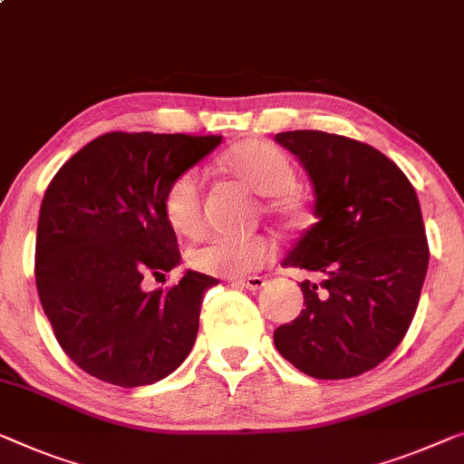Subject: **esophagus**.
<instances>
[{
    "label": "esophagus",
    "instance_id": "obj_1",
    "mask_svg": "<svg viewBox=\"0 0 464 464\" xmlns=\"http://www.w3.org/2000/svg\"><path fill=\"white\" fill-rule=\"evenodd\" d=\"M234 284H240L242 288H248V290H259L266 286V280L259 276H248V277H234L232 280Z\"/></svg>",
    "mask_w": 464,
    "mask_h": 464
}]
</instances>
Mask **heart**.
Masks as SVG:
<instances>
[{"label":"heart","instance_id":"1","mask_svg":"<svg viewBox=\"0 0 464 464\" xmlns=\"http://www.w3.org/2000/svg\"><path fill=\"white\" fill-rule=\"evenodd\" d=\"M224 168L261 197H269V211L296 216V172L288 155L266 140H245L224 155ZM168 224L182 237H195L203 227V178L197 169L176 176L163 192ZM274 256L272 240L266 237L213 234L190 251V263L211 276H242L266 266Z\"/></svg>","mask_w":464,"mask_h":464}]
</instances>
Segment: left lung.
I'll use <instances>...</instances> for the list:
<instances>
[{"label": "left lung", "instance_id": "left-lung-1", "mask_svg": "<svg viewBox=\"0 0 464 464\" xmlns=\"http://www.w3.org/2000/svg\"><path fill=\"white\" fill-rule=\"evenodd\" d=\"M276 140L295 153L315 192L317 222L284 266L301 282L304 309L274 332L284 359L317 380H346L386 361L415 317L430 263L417 192L394 161L365 142L322 130Z\"/></svg>", "mask_w": 464, "mask_h": 464}]
</instances>
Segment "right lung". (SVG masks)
I'll use <instances>...</instances> for the list:
<instances>
[{
    "instance_id": "obj_1",
    "label": "right lung",
    "mask_w": 464,
    "mask_h": 464,
    "mask_svg": "<svg viewBox=\"0 0 464 464\" xmlns=\"http://www.w3.org/2000/svg\"><path fill=\"white\" fill-rule=\"evenodd\" d=\"M222 137L108 132L74 153L41 203L34 280L70 359L97 380L149 386L187 359L203 295L218 280L187 272L168 290H142L180 263L163 192Z\"/></svg>"
}]
</instances>
